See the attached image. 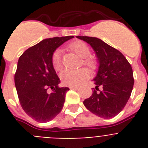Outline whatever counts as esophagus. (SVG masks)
Wrapping results in <instances>:
<instances>
[{
	"label": "esophagus",
	"instance_id": "1",
	"mask_svg": "<svg viewBox=\"0 0 148 148\" xmlns=\"http://www.w3.org/2000/svg\"><path fill=\"white\" fill-rule=\"evenodd\" d=\"M70 89H75V90H78L79 88H78V86H70Z\"/></svg>",
	"mask_w": 148,
	"mask_h": 148
}]
</instances>
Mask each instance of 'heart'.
<instances>
[{
  "instance_id": "1",
  "label": "heart",
  "mask_w": 148,
  "mask_h": 148,
  "mask_svg": "<svg viewBox=\"0 0 148 148\" xmlns=\"http://www.w3.org/2000/svg\"><path fill=\"white\" fill-rule=\"evenodd\" d=\"M69 47L80 57L83 58L84 64L91 69L96 66V62L94 59L88 58L90 56L91 51L89 46L84 42L75 41L69 45ZM52 64L56 70H60L62 67V54L60 50L54 51L52 56ZM89 77V72L84 68L78 70H64L61 73L60 78L63 84L69 86H78L87 79Z\"/></svg>"
}]
</instances>
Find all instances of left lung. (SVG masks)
Returning a JSON list of instances; mask_svg holds the SVG:
<instances>
[{
    "label": "left lung",
    "mask_w": 148,
    "mask_h": 148,
    "mask_svg": "<svg viewBox=\"0 0 148 148\" xmlns=\"http://www.w3.org/2000/svg\"><path fill=\"white\" fill-rule=\"evenodd\" d=\"M92 47L98 60V71L93 79L95 89L84 100L88 110L100 117L112 118L118 114L130 98L134 84L133 70L126 58L118 50L101 39L76 36ZM98 87H101L99 90Z\"/></svg>",
    "instance_id": "left-lung-1"
}]
</instances>
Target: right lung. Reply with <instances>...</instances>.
<instances>
[{"instance_id": "add662e5", "label": "right lung", "mask_w": 148, "mask_h": 148, "mask_svg": "<svg viewBox=\"0 0 148 148\" xmlns=\"http://www.w3.org/2000/svg\"><path fill=\"white\" fill-rule=\"evenodd\" d=\"M73 36L45 39L29 47L20 56L14 84L24 112L40 123H47L63 108L68 87H59L60 79L52 64L56 49ZM52 92L49 93L47 89Z\"/></svg>"}]
</instances>
